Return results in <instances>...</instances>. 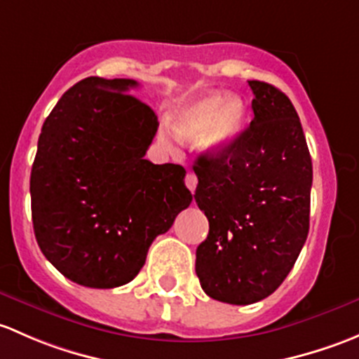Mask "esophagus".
I'll list each match as a JSON object with an SVG mask.
<instances>
[{
  "instance_id": "esophagus-1",
  "label": "esophagus",
  "mask_w": 359,
  "mask_h": 359,
  "mask_svg": "<svg viewBox=\"0 0 359 359\" xmlns=\"http://www.w3.org/2000/svg\"><path fill=\"white\" fill-rule=\"evenodd\" d=\"M184 184H187L188 190H190L191 194H194L195 188H197V176H195L194 172H188L187 178H184Z\"/></svg>"
}]
</instances>
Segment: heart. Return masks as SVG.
I'll return each instance as SVG.
<instances>
[{
    "instance_id": "b5f03b06",
    "label": "heart",
    "mask_w": 359,
    "mask_h": 359,
    "mask_svg": "<svg viewBox=\"0 0 359 359\" xmlns=\"http://www.w3.org/2000/svg\"><path fill=\"white\" fill-rule=\"evenodd\" d=\"M245 103L236 95L224 98L223 91H210L202 97L181 103L172 112V131L181 140L197 136V145L207 155L226 152L238 138L245 123ZM161 138L171 143L168 129H162Z\"/></svg>"
}]
</instances>
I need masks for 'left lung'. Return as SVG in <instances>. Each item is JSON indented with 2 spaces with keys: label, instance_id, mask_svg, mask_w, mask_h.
I'll list each match as a JSON object with an SVG mask.
<instances>
[{
  "label": "left lung",
  "instance_id": "8db88e82",
  "mask_svg": "<svg viewBox=\"0 0 359 359\" xmlns=\"http://www.w3.org/2000/svg\"><path fill=\"white\" fill-rule=\"evenodd\" d=\"M254 119L221 155H198L195 202L209 219L195 271L209 297L252 304L273 294L308 238L313 164L297 112L249 81Z\"/></svg>",
  "mask_w": 359,
  "mask_h": 359
}]
</instances>
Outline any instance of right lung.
<instances>
[{"instance_id":"right-lung-1","label":"right lung","mask_w":359,"mask_h":359,"mask_svg":"<svg viewBox=\"0 0 359 359\" xmlns=\"http://www.w3.org/2000/svg\"><path fill=\"white\" fill-rule=\"evenodd\" d=\"M133 79L86 77L44 121L31 171L38 245L64 276L91 289L131 282L155 236L191 202L184 168L145 154L157 116Z\"/></svg>"}]
</instances>
